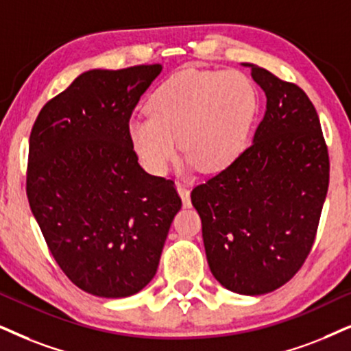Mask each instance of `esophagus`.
<instances>
[{"mask_svg": "<svg viewBox=\"0 0 351 351\" xmlns=\"http://www.w3.org/2000/svg\"><path fill=\"white\" fill-rule=\"evenodd\" d=\"M176 189H178V194L181 196V201H183L184 207H191V194L188 186L183 183H176Z\"/></svg>", "mask_w": 351, "mask_h": 351, "instance_id": "esophagus-1", "label": "esophagus"}]
</instances>
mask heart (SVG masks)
Returning <instances> with one entry per match:
<instances>
[{"mask_svg":"<svg viewBox=\"0 0 351 351\" xmlns=\"http://www.w3.org/2000/svg\"><path fill=\"white\" fill-rule=\"evenodd\" d=\"M256 110V88L239 71L183 69L150 94L149 114L128 123V141L150 175L168 170L178 143L184 170L220 171L246 147Z\"/></svg>","mask_w":351,"mask_h":351,"instance_id":"heart-1","label":"heart"}]
</instances>
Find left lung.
<instances>
[{"label":"left lung","instance_id":"8db88e82","mask_svg":"<svg viewBox=\"0 0 351 351\" xmlns=\"http://www.w3.org/2000/svg\"><path fill=\"white\" fill-rule=\"evenodd\" d=\"M267 97L252 144L196 186L210 272L239 295H264L290 280L316 238L329 188V154L316 108L296 84L243 63Z\"/></svg>","mask_w":351,"mask_h":351}]
</instances>
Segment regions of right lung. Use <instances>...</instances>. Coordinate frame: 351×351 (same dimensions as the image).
Here are the masks:
<instances>
[{"mask_svg":"<svg viewBox=\"0 0 351 351\" xmlns=\"http://www.w3.org/2000/svg\"><path fill=\"white\" fill-rule=\"evenodd\" d=\"M160 73L162 64L82 73L47 101L30 132L32 214L66 277L101 298L152 280L181 208L175 183L139 165L126 132Z\"/></svg>","mask_w":351,"mask_h":351,"instance_id":"1","label":"right lung"}]
</instances>
